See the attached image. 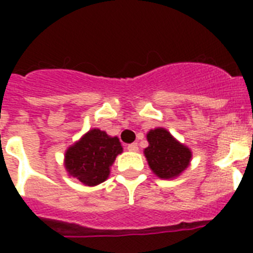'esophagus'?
<instances>
[{
	"instance_id": "esophagus-1",
	"label": "esophagus",
	"mask_w": 253,
	"mask_h": 253,
	"mask_svg": "<svg viewBox=\"0 0 253 253\" xmlns=\"http://www.w3.org/2000/svg\"><path fill=\"white\" fill-rule=\"evenodd\" d=\"M127 150L131 151V152H136L138 151V144L136 143H131V144L127 146Z\"/></svg>"
}]
</instances>
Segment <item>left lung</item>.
Segmentation results:
<instances>
[{
  "label": "left lung",
  "instance_id": "1",
  "mask_svg": "<svg viewBox=\"0 0 253 253\" xmlns=\"http://www.w3.org/2000/svg\"><path fill=\"white\" fill-rule=\"evenodd\" d=\"M148 147L144 150L148 166L160 178L168 180L180 176L188 168L192 151L177 142L169 131L158 127L147 134Z\"/></svg>",
  "mask_w": 253,
  "mask_h": 253
}]
</instances>
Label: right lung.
I'll list each match as a JSON object with an SVG mask.
<instances>
[{
  "instance_id": "add662e5",
  "label": "right lung",
  "mask_w": 253,
  "mask_h": 253,
  "mask_svg": "<svg viewBox=\"0 0 253 253\" xmlns=\"http://www.w3.org/2000/svg\"><path fill=\"white\" fill-rule=\"evenodd\" d=\"M122 151L117 136L111 138L105 131L93 128L67 150L65 169L84 185L95 186L109 177L110 167Z\"/></svg>"
}]
</instances>
